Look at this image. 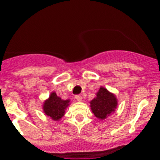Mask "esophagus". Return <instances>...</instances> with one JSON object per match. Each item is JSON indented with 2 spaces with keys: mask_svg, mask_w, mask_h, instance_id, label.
Masks as SVG:
<instances>
[{
  "mask_svg": "<svg viewBox=\"0 0 160 160\" xmlns=\"http://www.w3.org/2000/svg\"><path fill=\"white\" fill-rule=\"evenodd\" d=\"M75 98L77 101H80V102L82 101V100H83V98H82V97L80 96V95H76Z\"/></svg>",
  "mask_w": 160,
  "mask_h": 160,
  "instance_id": "34e87169",
  "label": "esophagus"
}]
</instances>
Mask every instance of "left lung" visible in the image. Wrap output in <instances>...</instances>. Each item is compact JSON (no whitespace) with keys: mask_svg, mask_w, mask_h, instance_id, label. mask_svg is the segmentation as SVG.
Instances as JSON below:
<instances>
[{"mask_svg":"<svg viewBox=\"0 0 160 160\" xmlns=\"http://www.w3.org/2000/svg\"><path fill=\"white\" fill-rule=\"evenodd\" d=\"M118 104L115 94L101 87L96 93V97L90 101V107L95 117L104 120L115 111Z\"/></svg>","mask_w":160,"mask_h":160,"instance_id":"1","label":"left lung"}]
</instances>
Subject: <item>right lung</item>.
<instances>
[{"mask_svg":"<svg viewBox=\"0 0 160 160\" xmlns=\"http://www.w3.org/2000/svg\"><path fill=\"white\" fill-rule=\"evenodd\" d=\"M70 104V100H62L56 92L50 93L48 99L43 102L42 110L46 116L53 121H59L64 116L66 110Z\"/></svg>","mask_w":160,"mask_h":160,"instance_id":"obj_1","label":"right lung"}]
</instances>
